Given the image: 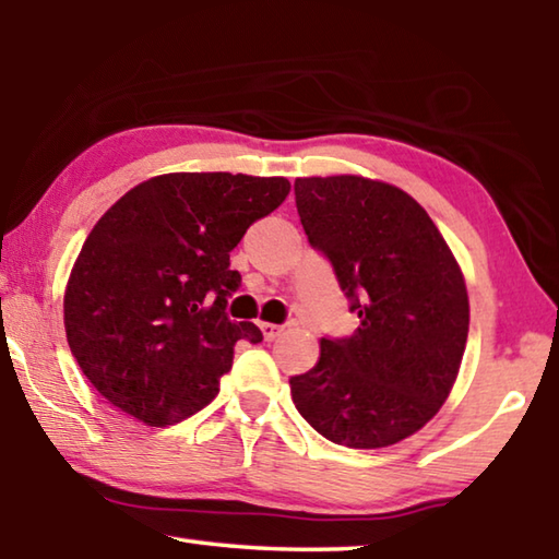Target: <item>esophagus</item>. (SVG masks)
<instances>
[{"label":"esophagus","instance_id":"34e87169","mask_svg":"<svg viewBox=\"0 0 559 559\" xmlns=\"http://www.w3.org/2000/svg\"><path fill=\"white\" fill-rule=\"evenodd\" d=\"M259 328H261V333H263V337L269 340H276L281 333H283V328L281 325H273V323H259Z\"/></svg>","mask_w":559,"mask_h":559}]
</instances>
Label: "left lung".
<instances>
[{
  "instance_id": "obj_1",
  "label": "left lung",
  "mask_w": 559,
  "mask_h": 559,
  "mask_svg": "<svg viewBox=\"0 0 559 559\" xmlns=\"http://www.w3.org/2000/svg\"><path fill=\"white\" fill-rule=\"evenodd\" d=\"M296 206L359 325L320 340L313 370L290 377L293 404L340 447H392L437 416L459 377L468 340L461 266L427 210L380 179L298 177Z\"/></svg>"
}]
</instances>
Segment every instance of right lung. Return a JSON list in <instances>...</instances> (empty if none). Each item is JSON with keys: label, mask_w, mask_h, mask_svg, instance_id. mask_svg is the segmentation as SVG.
I'll return each mask as SVG.
<instances>
[{"label": "right lung", "mask_w": 559, "mask_h": 559, "mask_svg": "<svg viewBox=\"0 0 559 559\" xmlns=\"http://www.w3.org/2000/svg\"><path fill=\"white\" fill-rule=\"evenodd\" d=\"M288 192L286 177L169 173L100 216L63 293L66 340L100 396L169 427L219 394L234 345L263 340L224 313L241 283L229 253Z\"/></svg>", "instance_id": "add662e5"}]
</instances>
